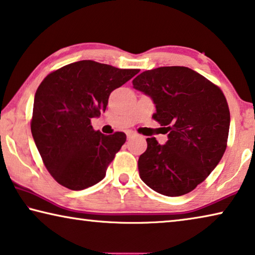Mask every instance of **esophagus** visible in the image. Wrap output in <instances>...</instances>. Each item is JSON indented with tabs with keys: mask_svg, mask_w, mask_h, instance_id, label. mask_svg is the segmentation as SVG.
<instances>
[{
	"mask_svg": "<svg viewBox=\"0 0 255 255\" xmlns=\"http://www.w3.org/2000/svg\"><path fill=\"white\" fill-rule=\"evenodd\" d=\"M136 136H137L136 132H134V131H127V138L128 139L134 138V137H136Z\"/></svg>",
	"mask_w": 255,
	"mask_h": 255,
	"instance_id": "1",
	"label": "esophagus"
}]
</instances>
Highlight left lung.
<instances>
[{"label":"left lung","instance_id":"1","mask_svg":"<svg viewBox=\"0 0 255 255\" xmlns=\"http://www.w3.org/2000/svg\"><path fill=\"white\" fill-rule=\"evenodd\" d=\"M132 86L153 100V119L169 132L164 145L146 138L138 159L140 179L165 196L192 192L227 147L230 113L224 93L199 72L178 66L144 71Z\"/></svg>","mask_w":255,"mask_h":255}]
</instances>
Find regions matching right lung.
<instances>
[{
  "mask_svg": "<svg viewBox=\"0 0 255 255\" xmlns=\"http://www.w3.org/2000/svg\"><path fill=\"white\" fill-rule=\"evenodd\" d=\"M138 72L83 60L51 72L40 83L30 129L44 165L60 185L82 191L106 177L126 134L103 135L93 129L91 120L106 111L111 92Z\"/></svg>",
  "mask_w": 255,
  "mask_h": 255,
  "instance_id": "right-lung-1",
  "label": "right lung"
}]
</instances>
